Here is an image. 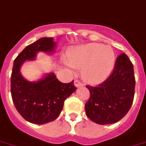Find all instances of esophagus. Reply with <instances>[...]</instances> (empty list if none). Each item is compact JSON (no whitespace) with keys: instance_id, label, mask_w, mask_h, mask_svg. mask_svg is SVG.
<instances>
[{"instance_id":"obj_1","label":"esophagus","mask_w":146,"mask_h":146,"mask_svg":"<svg viewBox=\"0 0 146 146\" xmlns=\"http://www.w3.org/2000/svg\"><path fill=\"white\" fill-rule=\"evenodd\" d=\"M74 86H75L76 87H80V86H84V84L81 83L79 80H74Z\"/></svg>"}]
</instances>
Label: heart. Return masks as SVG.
Returning a JSON list of instances; mask_svg holds the SVG:
<instances>
[{
    "label": "heart",
    "instance_id": "heart-1",
    "mask_svg": "<svg viewBox=\"0 0 146 146\" xmlns=\"http://www.w3.org/2000/svg\"><path fill=\"white\" fill-rule=\"evenodd\" d=\"M115 62V53L111 48L90 43L72 49L68 54V62L66 64L70 68H82L81 75L84 80L97 84L110 75Z\"/></svg>",
    "mask_w": 146,
    "mask_h": 146
}]
</instances>
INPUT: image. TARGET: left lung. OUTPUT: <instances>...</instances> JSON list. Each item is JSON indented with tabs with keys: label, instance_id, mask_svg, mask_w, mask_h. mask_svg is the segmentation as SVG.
<instances>
[{
	"label": "left lung",
	"instance_id": "1",
	"mask_svg": "<svg viewBox=\"0 0 146 146\" xmlns=\"http://www.w3.org/2000/svg\"><path fill=\"white\" fill-rule=\"evenodd\" d=\"M90 98L85 104L87 117L99 125L113 124L129 111L134 97L133 66L125 54L116 59L113 72L97 86H86Z\"/></svg>",
	"mask_w": 146,
	"mask_h": 146
}]
</instances>
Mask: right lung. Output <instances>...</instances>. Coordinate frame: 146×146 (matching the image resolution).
Segmentation results:
<instances>
[{
  "label": "right lung",
  "mask_w": 146,
  "mask_h": 146,
  "mask_svg": "<svg viewBox=\"0 0 146 146\" xmlns=\"http://www.w3.org/2000/svg\"><path fill=\"white\" fill-rule=\"evenodd\" d=\"M56 43L52 37H43L29 44L13 62L11 75V94L20 115L33 124L48 123L60 115L65 100L77 88L74 80L63 84L54 73L44 75L37 81H28L21 74V66L26 60H34L37 53L54 52Z\"/></svg>",
  "instance_id": "1"
}]
</instances>
